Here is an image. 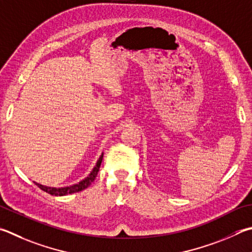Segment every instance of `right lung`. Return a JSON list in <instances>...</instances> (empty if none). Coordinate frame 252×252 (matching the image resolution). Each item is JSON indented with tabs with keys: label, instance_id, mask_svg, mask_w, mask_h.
I'll return each instance as SVG.
<instances>
[{
	"label": "right lung",
	"instance_id": "right-lung-1",
	"mask_svg": "<svg viewBox=\"0 0 252 252\" xmlns=\"http://www.w3.org/2000/svg\"><path fill=\"white\" fill-rule=\"evenodd\" d=\"M102 158H103V153L101 154V157L99 158L98 162H97V165L94 166V168L93 170V172L90 173V175L85 178L84 181H81L79 184H76V185H72V186H68V187H63V189H54V187H47V186H43L40 184H37L36 183V185H37L40 189L46 191V193L53 195V196H65L68 194H72V193H78V191H81L86 189L87 187L91 185V183L94 181V178L97 177V174L99 172V168L100 165H101V162H102Z\"/></svg>",
	"mask_w": 252,
	"mask_h": 252
}]
</instances>
